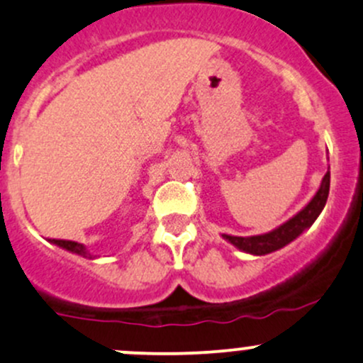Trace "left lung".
<instances>
[{
  "mask_svg": "<svg viewBox=\"0 0 363 363\" xmlns=\"http://www.w3.org/2000/svg\"><path fill=\"white\" fill-rule=\"evenodd\" d=\"M329 186H330V172L328 170L324 177H322L320 186H318L317 193L310 200L303 208L296 215H293L289 220L281 224L276 229L269 230L265 234H257V236H233V234H222L225 241L236 246L241 252L255 255V257H262V255H269L277 250L284 248L286 245L296 240L300 234H303L308 227H312L313 222L324 210L325 201L329 196Z\"/></svg>",
  "mask_w": 363,
  "mask_h": 363,
  "instance_id": "8db88e82",
  "label": "left lung"
}]
</instances>
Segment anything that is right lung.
<instances>
[{
    "label": "right lung",
    "mask_w": 363,
    "mask_h": 363,
    "mask_svg": "<svg viewBox=\"0 0 363 363\" xmlns=\"http://www.w3.org/2000/svg\"><path fill=\"white\" fill-rule=\"evenodd\" d=\"M51 245H57L60 248L67 250V252L70 253H75V255H81V257L84 258H89V260H94L96 258V255L89 253V250L86 248L82 242H77V241H65V240H50Z\"/></svg>",
    "instance_id": "right-lung-1"
}]
</instances>
